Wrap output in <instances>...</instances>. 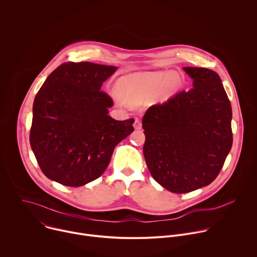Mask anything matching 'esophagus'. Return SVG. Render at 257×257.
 Listing matches in <instances>:
<instances>
[{
  "label": "esophagus",
  "mask_w": 257,
  "mask_h": 257,
  "mask_svg": "<svg viewBox=\"0 0 257 257\" xmlns=\"http://www.w3.org/2000/svg\"><path fill=\"white\" fill-rule=\"evenodd\" d=\"M134 128L136 130H140L142 128V123L139 119H135V122H134Z\"/></svg>",
  "instance_id": "esophagus-1"
}]
</instances>
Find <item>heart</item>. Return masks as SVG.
<instances>
[{
	"mask_svg": "<svg viewBox=\"0 0 257 257\" xmlns=\"http://www.w3.org/2000/svg\"><path fill=\"white\" fill-rule=\"evenodd\" d=\"M180 79L168 72L136 74L119 82L118 93L130 105H139L156 96L166 99L179 88Z\"/></svg>",
	"mask_w": 257,
	"mask_h": 257,
	"instance_id": "1",
	"label": "heart"
}]
</instances>
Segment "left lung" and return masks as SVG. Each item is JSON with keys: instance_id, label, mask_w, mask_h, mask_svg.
<instances>
[{"instance_id": "left-lung-1", "label": "left lung", "mask_w": 257, "mask_h": 257, "mask_svg": "<svg viewBox=\"0 0 257 257\" xmlns=\"http://www.w3.org/2000/svg\"><path fill=\"white\" fill-rule=\"evenodd\" d=\"M184 70L193 79V89L151 106L142 119L149 172L177 194L210 185L233 142L232 108L218 73L204 67Z\"/></svg>"}]
</instances>
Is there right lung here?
<instances>
[{
    "instance_id": "add662e5",
    "label": "right lung",
    "mask_w": 257,
    "mask_h": 257,
    "mask_svg": "<svg viewBox=\"0 0 257 257\" xmlns=\"http://www.w3.org/2000/svg\"><path fill=\"white\" fill-rule=\"evenodd\" d=\"M118 67L64 62L54 69L33 103L30 145L42 173L67 187L97 180L115 146L134 131V119L110 117L113 100L100 91Z\"/></svg>"
}]
</instances>
